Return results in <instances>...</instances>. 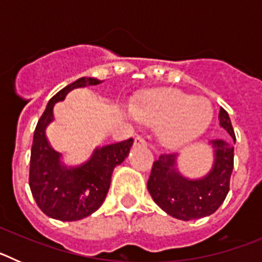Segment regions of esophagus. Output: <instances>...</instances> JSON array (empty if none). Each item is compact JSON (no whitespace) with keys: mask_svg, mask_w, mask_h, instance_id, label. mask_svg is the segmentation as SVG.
I'll list each match as a JSON object with an SVG mask.
<instances>
[{"mask_svg":"<svg viewBox=\"0 0 262 262\" xmlns=\"http://www.w3.org/2000/svg\"><path fill=\"white\" fill-rule=\"evenodd\" d=\"M134 144H135V145H145V144H147V142H145V139L143 138V136H136Z\"/></svg>","mask_w":262,"mask_h":262,"instance_id":"1","label":"esophagus"}]
</instances>
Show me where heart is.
<instances>
[{
	"instance_id": "heart-1",
	"label": "heart",
	"mask_w": 262,
	"mask_h": 262,
	"mask_svg": "<svg viewBox=\"0 0 262 262\" xmlns=\"http://www.w3.org/2000/svg\"><path fill=\"white\" fill-rule=\"evenodd\" d=\"M133 113L140 123L159 126L160 142L169 148L182 147L202 135L214 115L209 99L176 89L142 94L134 103Z\"/></svg>"
}]
</instances>
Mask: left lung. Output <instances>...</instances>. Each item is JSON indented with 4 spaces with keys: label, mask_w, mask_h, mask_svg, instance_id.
Here are the masks:
<instances>
[{
    "label": "left lung",
    "mask_w": 262,
    "mask_h": 262,
    "mask_svg": "<svg viewBox=\"0 0 262 262\" xmlns=\"http://www.w3.org/2000/svg\"><path fill=\"white\" fill-rule=\"evenodd\" d=\"M219 123L232 140H211L215 149L214 166L209 174L200 180H187L176 169V154L161 155L152 165L148 178V191L159 207L181 221H191L214 214L230 191L233 169V144L236 136L231 119L221 107Z\"/></svg>",
    "instance_id": "obj_1"
}]
</instances>
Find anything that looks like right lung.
Masks as SVG:
<instances>
[{
    "label": "right lung",
    "mask_w": 262,
    "mask_h": 262,
    "mask_svg": "<svg viewBox=\"0 0 262 262\" xmlns=\"http://www.w3.org/2000/svg\"><path fill=\"white\" fill-rule=\"evenodd\" d=\"M102 81L81 77L57 92L47 103L35 127L30 157L29 184L39 209L62 222L80 221L99 209L107 195L113 170L128 156L134 139L97 148L89 161L67 168L46 138V127L53 120V106L76 88L93 86Z\"/></svg>",
    "instance_id": "add662e5"
}]
</instances>
